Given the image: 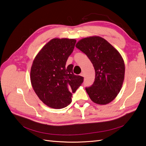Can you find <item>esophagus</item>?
<instances>
[{
  "label": "esophagus",
  "mask_w": 146,
  "mask_h": 146,
  "mask_svg": "<svg viewBox=\"0 0 146 146\" xmlns=\"http://www.w3.org/2000/svg\"><path fill=\"white\" fill-rule=\"evenodd\" d=\"M80 76H84V73H80Z\"/></svg>",
  "instance_id": "esophagus-1"
}]
</instances>
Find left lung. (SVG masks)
<instances>
[{
  "label": "left lung",
  "mask_w": 146,
  "mask_h": 146,
  "mask_svg": "<svg viewBox=\"0 0 146 146\" xmlns=\"http://www.w3.org/2000/svg\"><path fill=\"white\" fill-rule=\"evenodd\" d=\"M76 47L86 54L95 69L94 84L85 88L90 99L98 104L110 103L119 92L124 80L125 63L120 54L97 36L82 38Z\"/></svg>",
  "instance_id": "1"
}]
</instances>
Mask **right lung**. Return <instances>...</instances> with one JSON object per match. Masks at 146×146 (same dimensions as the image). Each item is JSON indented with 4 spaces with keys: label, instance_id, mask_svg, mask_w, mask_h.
Here are the masks:
<instances>
[{
    "label": "right lung",
    "instance_id": "add662e5",
    "mask_svg": "<svg viewBox=\"0 0 146 146\" xmlns=\"http://www.w3.org/2000/svg\"><path fill=\"white\" fill-rule=\"evenodd\" d=\"M76 40L53 38L45 44L33 60L30 71L31 85L39 99L54 109L66 107L84 82L74 75L73 64L66 65Z\"/></svg>",
    "mask_w": 146,
    "mask_h": 146
}]
</instances>
